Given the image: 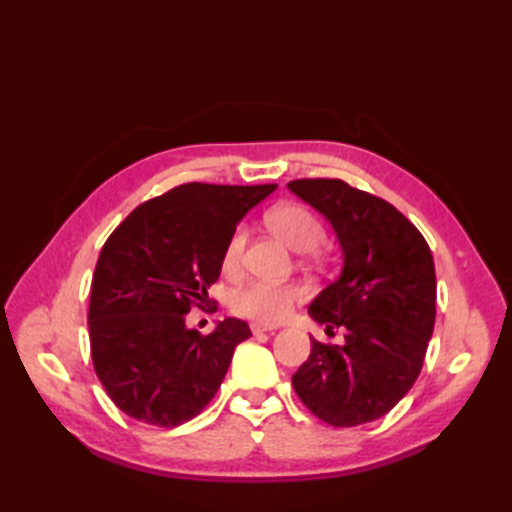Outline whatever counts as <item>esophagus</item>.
<instances>
[{"label": "esophagus", "mask_w": 512, "mask_h": 512, "mask_svg": "<svg viewBox=\"0 0 512 512\" xmlns=\"http://www.w3.org/2000/svg\"><path fill=\"white\" fill-rule=\"evenodd\" d=\"M250 330H253V334H262V332H273L277 330V325H270V323H250Z\"/></svg>", "instance_id": "34e87169"}]
</instances>
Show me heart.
Instances as JSON below:
<instances>
[{
    "instance_id": "b5f03b06",
    "label": "heart",
    "mask_w": 512,
    "mask_h": 512,
    "mask_svg": "<svg viewBox=\"0 0 512 512\" xmlns=\"http://www.w3.org/2000/svg\"><path fill=\"white\" fill-rule=\"evenodd\" d=\"M266 222L277 237L299 253L317 248L323 242V224L319 217L306 206L299 204H281L266 215ZM246 244V231L242 226L235 228L233 235L228 237L224 248V268L235 270L242 259ZM301 288L295 284H279V281L268 279H250L246 284L233 290L231 308L248 319H257L264 323L284 321L292 306L301 299Z\"/></svg>"
}]
</instances>
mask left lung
Returning a JSON list of instances; mask_svg holds the SVG:
<instances>
[{"label":"left lung","mask_w":512,"mask_h":512,"mask_svg":"<svg viewBox=\"0 0 512 512\" xmlns=\"http://www.w3.org/2000/svg\"><path fill=\"white\" fill-rule=\"evenodd\" d=\"M288 189L330 222L341 275L308 306L343 345L310 339L292 387L332 427L378 420L407 396L436 323V268L420 231L396 206L343 180H292Z\"/></svg>","instance_id":"1"}]
</instances>
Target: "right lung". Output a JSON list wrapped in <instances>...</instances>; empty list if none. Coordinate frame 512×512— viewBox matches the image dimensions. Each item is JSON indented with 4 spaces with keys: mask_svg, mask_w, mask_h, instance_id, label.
<instances>
[{
    "mask_svg": "<svg viewBox=\"0 0 512 512\" xmlns=\"http://www.w3.org/2000/svg\"><path fill=\"white\" fill-rule=\"evenodd\" d=\"M275 189L180 184L107 237L92 279L90 345L96 376L129 418L178 427L217 394L250 328L228 317L202 336L187 314L209 301L239 220Z\"/></svg>",
    "mask_w": 512,
    "mask_h": 512,
    "instance_id": "obj_1",
    "label": "right lung"
}]
</instances>
